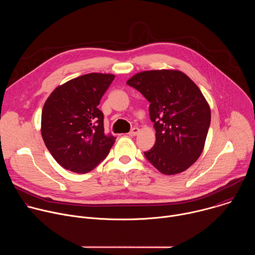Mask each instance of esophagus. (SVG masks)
<instances>
[{
    "label": "esophagus",
    "instance_id": "34e87169",
    "mask_svg": "<svg viewBox=\"0 0 255 255\" xmlns=\"http://www.w3.org/2000/svg\"><path fill=\"white\" fill-rule=\"evenodd\" d=\"M139 129L137 128V127H134V128H132L131 130H130V132H129V135L130 136H136L138 133H139Z\"/></svg>",
    "mask_w": 255,
    "mask_h": 255
}]
</instances>
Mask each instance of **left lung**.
Segmentation results:
<instances>
[{
    "instance_id": "1",
    "label": "left lung",
    "mask_w": 255,
    "mask_h": 255,
    "mask_svg": "<svg viewBox=\"0 0 255 255\" xmlns=\"http://www.w3.org/2000/svg\"><path fill=\"white\" fill-rule=\"evenodd\" d=\"M127 85L140 92L149 105L154 123V146L144 155L163 174L188 169L201 155L211 123V110L202 92L184 72H139Z\"/></svg>"
}]
</instances>
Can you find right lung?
I'll use <instances>...</instances> for the list:
<instances>
[{"label": "right lung", "mask_w": 255, "mask_h": 255, "mask_svg": "<svg viewBox=\"0 0 255 255\" xmlns=\"http://www.w3.org/2000/svg\"><path fill=\"white\" fill-rule=\"evenodd\" d=\"M113 75L88 74L56 88L41 115V134L53 158L65 169L87 173L110 152L116 137L106 133L100 101Z\"/></svg>", "instance_id": "add662e5"}]
</instances>
